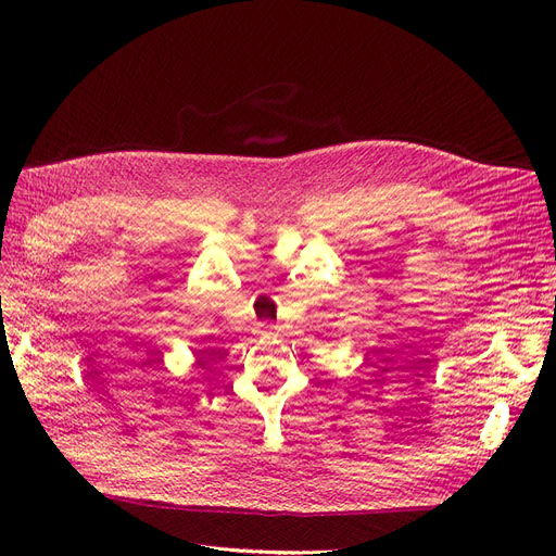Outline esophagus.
I'll return each mask as SVG.
<instances>
[{
    "label": "esophagus",
    "instance_id": "34e87169",
    "mask_svg": "<svg viewBox=\"0 0 556 556\" xmlns=\"http://www.w3.org/2000/svg\"><path fill=\"white\" fill-rule=\"evenodd\" d=\"M263 327V336H277V327L275 325H261Z\"/></svg>",
    "mask_w": 556,
    "mask_h": 556
}]
</instances>
